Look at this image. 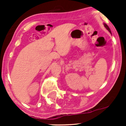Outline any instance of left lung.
<instances>
[{
	"mask_svg": "<svg viewBox=\"0 0 126 126\" xmlns=\"http://www.w3.org/2000/svg\"><path fill=\"white\" fill-rule=\"evenodd\" d=\"M104 26H105V28H106V29H107V30H109V32H110V33H111V30H110V28H109V26H108V25H107V24H104Z\"/></svg>",
	"mask_w": 126,
	"mask_h": 126,
	"instance_id": "1",
	"label": "left lung"
}]
</instances>
